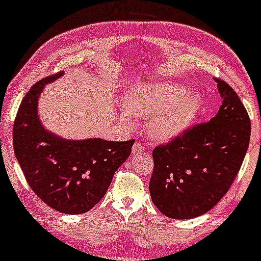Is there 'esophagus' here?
I'll use <instances>...</instances> for the list:
<instances>
[{
    "label": "esophagus",
    "mask_w": 261,
    "mask_h": 261,
    "mask_svg": "<svg viewBox=\"0 0 261 261\" xmlns=\"http://www.w3.org/2000/svg\"><path fill=\"white\" fill-rule=\"evenodd\" d=\"M142 152H145L144 145L140 144V142H135L133 147H132V153H133V154H139V153H142Z\"/></svg>",
    "instance_id": "esophagus-1"
}]
</instances>
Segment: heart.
Returning <instances> with one entry per match:
<instances>
[{
    "label": "heart",
    "instance_id": "b5f03b06",
    "mask_svg": "<svg viewBox=\"0 0 261 261\" xmlns=\"http://www.w3.org/2000/svg\"><path fill=\"white\" fill-rule=\"evenodd\" d=\"M199 107L197 95H188V89L164 83L137 88L123 98V109L141 119H149L152 134L158 139H171L187 129ZM123 120L130 122L126 113Z\"/></svg>",
    "mask_w": 261,
    "mask_h": 261
}]
</instances>
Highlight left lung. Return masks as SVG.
Returning <instances> with one entry per match:
<instances>
[{
    "mask_svg": "<svg viewBox=\"0 0 261 261\" xmlns=\"http://www.w3.org/2000/svg\"><path fill=\"white\" fill-rule=\"evenodd\" d=\"M215 81L222 97L216 115L152 152L149 194L159 212L171 219H194L213 209L229 190L247 152V110L229 84Z\"/></svg>",
    "mask_w": 261,
    "mask_h": 261,
    "instance_id": "obj_1",
    "label": "left lung"
}]
</instances>
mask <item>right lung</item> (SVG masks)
<instances>
[{"label": "right lung", "mask_w": 261, "mask_h": 261, "mask_svg": "<svg viewBox=\"0 0 261 261\" xmlns=\"http://www.w3.org/2000/svg\"><path fill=\"white\" fill-rule=\"evenodd\" d=\"M63 74L60 71L37 82L24 96L14 122L13 146L38 197L57 212L74 215L101 201L114 173L130 155L134 140H66L45 129L38 116L39 96Z\"/></svg>", "instance_id": "add662e5"}]
</instances>
